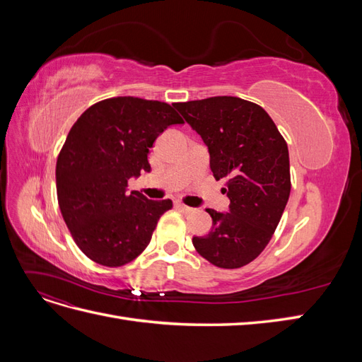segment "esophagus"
Returning a JSON list of instances; mask_svg holds the SVG:
<instances>
[{
    "label": "esophagus",
    "mask_w": 362,
    "mask_h": 362,
    "mask_svg": "<svg viewBox=\"0 0 362 362\" xmlns=\"http://www.w3.org/2000/svg\"><path fill=\"white\" fill-rule=\"evenodd\" d=\"M177 206L180 208V210H182L184 213H190V211H193V208H192V206H187V205H184V204H181V202H178V204H177Z\"/></svg>",
    "instance_id": "obj_1"
}]
</instances>
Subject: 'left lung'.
Returning a JSON list of instances; mask_svg holds the SVG:
<instances>
[{
    "label": "left lung",
    "instance_id": "1",
    "mask_svg": "<svg viewBox=\"0 0 362 362\" xmlns=\"http://www.w3.org/2000/svg\"><path fill=\"white\" fill-rule=\"evenodd\" d=\"M173 107L202 137L214 178H228L222 189L228 211L206 208L211 231L193 237V246L217 267H243L264 250L287 205L286 140L264 108L242 98L213 96Z\"/></svg>",
    "mask_w": 362,
    "mask_h": 362
}]
</instances>
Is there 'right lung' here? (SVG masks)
Here are the masks:
<instances>
[{"label":"right lung","mask_w":362,"mask_h":362,"mask_svg":"<svg viewBox=\"0 0 362 362\" xmlns=\"http://www.w3.org/2000/svg\"><path fill=\"white\" fill-rule=\"evenodd\" d=\"M184 124L173 107L134 96L96 103L78 117L56 166L62 216L84 254L119 267L139 257L172 201H152L128 181L149 172V148L170 125Z\"/></svg>","instance_id":"1"}]
</instances>
